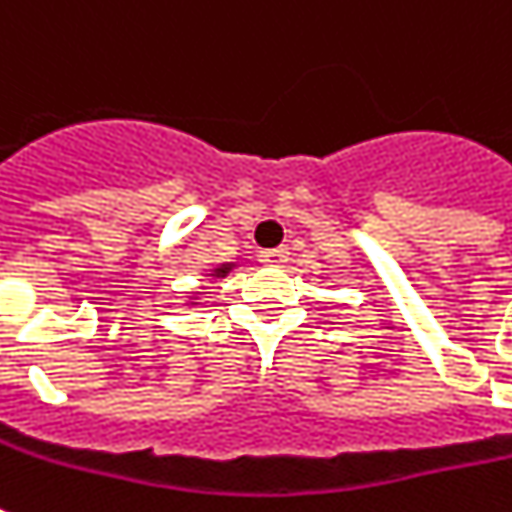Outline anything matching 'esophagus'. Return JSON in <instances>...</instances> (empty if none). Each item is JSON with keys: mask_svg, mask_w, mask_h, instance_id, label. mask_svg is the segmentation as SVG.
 Instances as JSON below:
<instances>
[{"mask_svg": "<svg viewBox=\"0 0 512 512\" xmlns=\"http://www.w3.org/2000/svg\"><path fill=\"white\" fill-rule=\"evenodd\" d=\"M287 260H289V249L287 247L263 249V252H260V263H265V265H284Z\"/></svg>", "mask_w": 512, "mask_h": 512, "instance_id": "esophagus-1", "label": "esophagus"}]
</instances>
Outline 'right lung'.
Returning <instances> with one entry per match:
<instances>
[{
  "mask_svg": "<svg viewBox=\"0 0 512 512\" xmlns=\"http://www.w3.org/2000/svg\"><path fill=\"white\" fill-rule=\"evenodd\" d=\"M225 271H228V265H223V268H217V271H215V273H220V276H223V273H225Z\"/></svg>",
  "mask_w": 512,
  "mask_h": 512,
  "instance_id": "add662e5",
  "label": "right lung"
}]
</instances>
